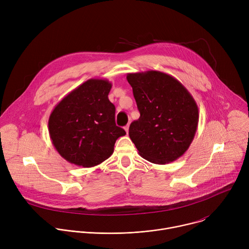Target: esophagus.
I'll return each mask as SVG.
<instances>
[{
    "instance_id": "1",
    "label": "esophagus",
    "mask_w": 249,
    "mask_h": 249,
    "mask_svg": "<svg viewBox=\"0 0 249 249\" xmlns=\"http://www.w3.org/2000/svg\"><path fill=\"white\" fill-rule=\"evenodd\" d=\"M124 129H125V131H126V133H128V131H129V125L125 126V127H124Z\"/></svg>"
}]
</instances>
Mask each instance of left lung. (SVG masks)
Segmentation results:
<instances>
[{
  "label": "left lung",
  "instance_id": "8db88e82",
  "mask_svg": "<svg viewBox=\"0 0 249 249\" xmlns=\"http://www.w3.org/2000/svg\"><path fill=\"white\" fill-rule=\"evenodd\" d=\"M140 111L129 136L139 155L165 164L180 158L194 139L199 112L196 101L175 78L160 71L127 75Z\"/></svg>",
  "mask_w": 249,
  "mask_h": 249
}]
</instances>
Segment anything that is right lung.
<instances>
[{
	"label": "right lung",
	"mask_w": 249,
	"mask_h": 249,
	"mask_svg": "<svg viewBox=\"0 0 249 249\" xmlns=\"http://www.w3.org/2000/svg\"><path fill=\"white\" fill-rule=\"evenodd\" d=\"M111 83L90 79L67 94L48 121L52 144L67 161L92 167L107 160L116 140L126 135L115 124V106L108 99Z\"/></svg>",
	"instance_id": "1"
}]
</instances>
